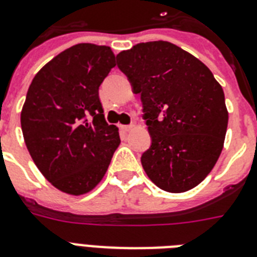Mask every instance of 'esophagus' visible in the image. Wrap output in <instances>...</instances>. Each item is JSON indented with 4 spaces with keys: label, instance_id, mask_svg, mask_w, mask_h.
Listing matches in <instances>:
<instances>
[{
    "label": "esophagus",
    "instance_id": "esophagus-1",
    "mask_svg": "<svg viewBox=\"0 0 257 257\" xmlns=\"http://www.w3.org/2000/svg\"><path fill=\"white\" fill-rule=\"evenodd\" d=\"M121 129L124 132H131L135 129V125H121Z\"/></svg>",
    "mask_w": 257,
    "mask_h": 257
}]
</instances>
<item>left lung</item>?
Masks as SVG:
<instances>
[{"label": "left lung", "mask_w": 257, "mask_h": 257, "mask_svg": "<svg viewBox=\"0 0 257 257\" xmlns=\"http://www.w3.org/2000/svg\"><path fill=\"white\" fill-rule=\"evenodd\" d=\"M141 95L152 146L141 157L146 175L171 193L195 188L223 149L228 112L210 69L170 42L140 43L116 56Z\"/></svg>", "instance_id": "obj_1"}]
</instances>
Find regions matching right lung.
<instances>
[{
    "mask_svg": "<svg viewBox=\"0 0 257 257\" xmlns=\"http://www.w3.org/2000/svg\"><path fill=\"white\" fill-rule=\"evenodd\" d=\"M115 65L109 47L81 43L47 62L29 87L21 112L26 146L43 176L66 195L95 188L120 145L99 99Z\"/></svg>",
    "mask_w": 257,
    "mask_h": 257,
    "instance_id": "1",
    "label": "right lung"
}]
</instances>
